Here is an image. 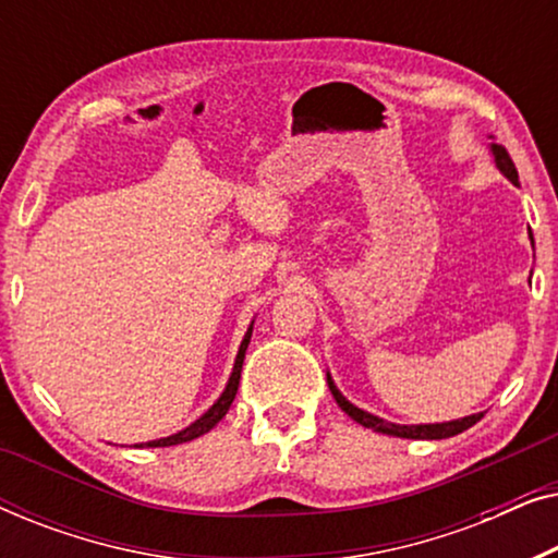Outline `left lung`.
I'll list each match as a JSON object with an SVG mask.
<instances>
[{"instance_id":"left-lung-1","label":"left lung","mask_w":558,"mask_h":558,"mask_svg":"<svg viewBox=\"0 0 558 558\" xmlns=\"http://www.w3.org/2000/svg\"><path fill=\"white\" fill-rule=\"evenodd\" d=\"M490 155H493V162L498 170L506 174V178L518 185V172H515V165L513 159H510L508 149L502 147V144H495V136H490ZM529 239L533 243V233L529 231ZM327 386H330V391L335 396V401H338V407L345 411V414L357 422L365 429H373V432H380V434H388V437H401V439H447V437H454V434H460L464 429H470L472 424H477L483 414H472V416H462V418H452V422H441V424H393V422H386V418H380L376 414H371V411H363L357 409L355 403H350L345 396L340 393V388L335 386V380L330 373H327Z\"/></svg>"}]
</instances>
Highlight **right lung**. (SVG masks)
<instances>
[{
  "instance_id": "right-lung-1",
  "label": "right lung",
  "mask_w": 558,
  "mask_h": 558,
  "mask_svg": "<svg viewBox=\"0 0 558 558\" xmlns=\"http://www.w3.org/2000/svg\"><path fill=\"white\" fill-rule=\"evenodd\" d=\"M251 332H254V323L248 325L246 335H243L241 340V348H239V355H235V363H233V371H231V378H228V384L223 388V393L218 396V401L213 403V407L205 411L203 416H197L193 424L185 426V429L178 432V434H170V437H162V439H151V441H142V445H134V447H172V445H182V441H193L197 437H203V434H208L213 426H216L220 418L228 414V409H231V403L235 399V391H239V380H241V368H243V357H246V348L251 342Z\"/></svg>"
}]
</instances>
